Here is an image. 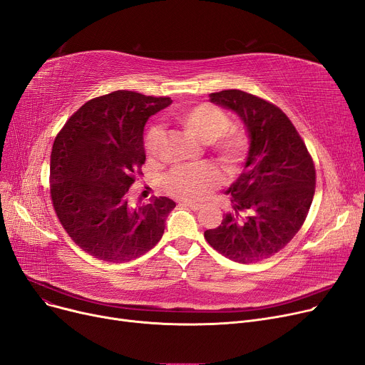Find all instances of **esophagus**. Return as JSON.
Listing matches in <instances>:
<instances>
[{"label": "esophagus", "instance_id": "esophagus-1", "mask_svg": "<svg viewBox=\"0 0 365 365\" xmlns=\"http://www.w3.org/2000/svg\"><path fill=\"white\" fill-rule=\"evenodd\" d=\"M183 205H186V207H189V209H192V210H200L201 209V202H195V201H183L182 202Z\"/></svg>", "mask_w": 365, "mask_h": 365}]
</instances>
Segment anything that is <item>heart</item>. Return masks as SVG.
Instances as JSON below:
<instances>
[{"label":"heart","mask_w":365,"mask_h":365,"mask_svg":"<svg viewBox=\"0 0 365 365\" xmlns=\"http://www.w3.org/2000/svg\"><path fill=\"white\" fill-rule=\"evenodd\" d=\"M173 120L186 134L200 143L207 145L215 155V160L227 173L239 171L246 156L247 138L243 131L228 128L230 119L222 110L210 104L185 106L173 113ZM160 143V130L152 128L146 135V152L149 156L158 153ZM217 182V171L209 164H201L173 170L165 179V187L174 197L197 200Z\"/></svg>","instance_id":"obj_1"}]
</instances>
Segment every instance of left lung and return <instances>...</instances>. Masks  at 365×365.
Listing matches in <instances>:
<instances>
[{"mask_svg":"<svg viewBox=\"0 0 365 365\" xmlns=\"http://www.w3.org/2000/svg\"><path fill=\"white\" fill-rule=\"evenodd\" d=\"M210 101L240 118L249 138L245 170L227 189L234 213L204 231L205 240L235 262L270 258L304 224L316 173L304 141L282 110L255 95L228 89Z\"/></svg>","mask_w":365,"mask_h":365,"instance_id":"left-lung-1","label":"left lung"}]
</instances>
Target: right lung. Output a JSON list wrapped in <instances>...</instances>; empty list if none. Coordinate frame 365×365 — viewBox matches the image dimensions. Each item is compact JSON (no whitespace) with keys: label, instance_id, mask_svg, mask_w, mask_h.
Masks as SVG:
<instances>
[{"label":"right lung","instance_id":"add662e5","mask_svg":"<svg viewBox=\"0 0 365 365\" xmlns=\"http://www.w3.org/2000/svg\"><path fill=\"white\" fill-rule=\"evenodd\" d=\"M168 97L115 91L85 103L56 135L51 155V195L62 227L89 255L131 261L150 250L176 207L167 197L145 202L128 192L146 161L148 119Z\"/></svg>","mask_w":365,"mask_h":365}]
</instances>
